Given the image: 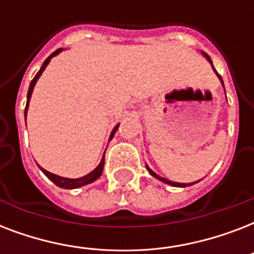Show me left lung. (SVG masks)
<instances>
[{
  "label": "left lung",
  "instance_id": "8db88e82",
  "mask_svg": "<svg viewBox=\"0 0 254 254\" xmlns=\"http://www.w3.org/2000/svg\"><path fill=\"white\" fill-rule=\"evenodd\" d=\"M203 55H204V57L207 58V59H208L209 62H211V59H209V55H208V54L203 53ZM211 63H212V62H211ZM213 69H215V68H213ZM215 72H216V69H215ZM216 75H217V76H219V79H220V80H221V83H223V79H221V76H220V75H219V73H217V72H216ZM146 167H147V166H146ZM147 170H149V173H150L151 175H153V177L158 178V179H161V181H162V182H165V183H167V185L175 186V187H186V186H191V185H193V183H189V185H186V183H177V182H171V181H167L166 178H161V177H158V175H157V174H155L154 171H151V170L149 169V167H147Z\"/></svg>",
  "mask_w": 254,
  "mask_h": 254
}]
</instances>
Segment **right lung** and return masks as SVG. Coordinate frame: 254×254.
<instances>
[{
    "label": "right lung",
    "instance_id": "obj_1",
    "mask_svg": "<svg viewBox=\"0 0 254 254\" xmlns=\"http://www.w3.org/2000/svg\"><path fill=\"white\" fill-rule=\"evenodd\" d=\"M61 51H62V49L57 50L55 53L51 54V55H50V57L47 58V59H46L45 63L42 64L41 69L38 71V73H37V75H35V77H34L33 80H31V83H30L29 92H27V103H26L25 115H26V113H27V107H29V100H30V97H31V93H33L34 85H35V83H37L38 77L41 76L42 72L45 71V68H46V67H47V64H49V62L51 61V58L55 57V55H58V54L61 53ZM117 127H119V125H117V127H116L115 129H113V131H112V134H111V138H109V139L113 138V135H115L116 130H117ZM103 169H104V157H103V159H101V162H100L99 166L96 167V169L93 170L92 173H89V174H88V175H85V177H83V178H79V179H68V178L58 177V175H55V174L49 173V171H46L45 169H42V167H41V170H42V171H43V173H45L46 177L49 178V179H51V181H53L54 183H55V185L59 186V187H62V189H77V187L85 186V185H88V183H92V182H95L96 179H97V178H99L100 175L103 174Z\"/></svg>",
    "mask_w": 254,
    "mask_h": 254
}]
</instances>
